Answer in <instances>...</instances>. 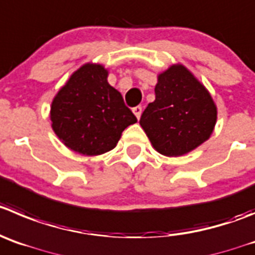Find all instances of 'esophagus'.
I'll return each mask as SVG.
<instances>
[{
  "label": "esophagus",
  "instance_id": "obj_1",
  "mask_svg": "<svg viewBox=\"0 0 255 255\" xmlns=\"http://www.w3.org/2000/svg\"><path fill=\"white\" fill-rule=\"evenodd\" d=\"M132 111H133V113H134V116L137 117V120H139V118H141V114H142V107L137 106V107H134Z\"/></svg>",
  "mask_w": 255,
  "mask_h": 255
}]
</instances>
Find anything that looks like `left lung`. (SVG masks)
Returning a JSON list of instances; mask_svg holds the SVG:
<instances>
[{
	"label": "left lung",
	"instance_id": "8db88e82",
	"mask_svg": "<svg viewBox=\"0 0 255 255\" xmlns=\"http://www.w3.org/2000/svg\"><path fill=\"white\" fill-rule=\"evenodd\" d=\"M156 99L142 113L139 125L163 156L186 154L204 143L216 123V106L196 78L181 64L157 78Z\"/></svg>",
	"mask_w": 255,
	"mask_h": 255
}]
</instances>
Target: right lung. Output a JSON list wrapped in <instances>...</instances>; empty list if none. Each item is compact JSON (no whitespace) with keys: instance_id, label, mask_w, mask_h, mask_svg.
Segmentation results:
<instances>
[{"instance_id":"obj_1","label":"right lung","mask_w":255,"mask_h":255,"mask_svg":"<svg viewBox=\"0 0 255 255\" xmlns=\"http://www.w3.org/2000/svg\"><path fill=\"white\" fill-rule=\"evenodd\" d=\"M107 78L103 65L84 64L52 99V129L68 148L85 156L113 149L123 130L137 122Z\"/></svg>"}]
</instances>
